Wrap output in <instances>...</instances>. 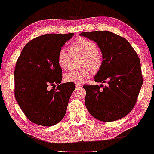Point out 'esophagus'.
I'll list each match as a JSON object with an SVG mask.
<instances>
[{"label":"esophagus","mask_w":154,"mask_h":154,"mask_svg":"<svg viewBox=\"0 0 154 154\" xmlns=\"http://www.w3.org/2000/svg\"><path fill=\"white\" fill-rule=\"evenodd\" d=\"M75 86H76L77 88H81V87L82 86V85L80 84H75Z\"/></svg>","instance_id":"34e87169"}]
</instances>
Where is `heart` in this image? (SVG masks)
<instances>
[{"label": "heart", "mask_w": 154, "mask_h": 154, "mask_svg": "<svg viewBox=\"0 0 154 154\" xmlns=\"http://www.w3.org/2000/svg\"><path fill=\"white\" fill-rule=\"evenodd\" d=\"M72 54H79L83 58L80 62L81 68L73 70L64 75L66 82L82 83L90 75L91 72L96 73L102 68L103 59L98 51L97 44L93 41L84 37H78L69 45ZM70 55L64 49H61L57 54V63L61 69L67 70L69 67Z\"/></svg>", "instance_id": "obj_1"}]
</instances>
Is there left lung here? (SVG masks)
<instances>
[{
  "label": "left lung",
  "mask_w": 154,
  "mask_h": 154,
  "mask_svg": "<svg viewBox=\"0 0 154 154\" xmlns=\"http://www.w3.org/2000/svg\"><path fill=\"white\" fill-rule=\"evenodd\" d=\"M80 35L100 47L103 63L95 82L106 84L83 86L87 109L102 122L124 118L134 109L143 82L137 54L127 39L111 32H84Z\"/></svg>",
  "instance_id": "1"
}]
</instances>
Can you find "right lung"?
I'll return each mask as SVG.
<instances>
[{"label": "right lung", "instance_id": "1", "mask_svg": "<svg viewBox=\"0 0 154 154\" xmlns=\"http://www.w3.org/2000/svg\"><path fill=\"white\" fill-rule=\"evenodd\" d=\"M73 35L49 34L34 38L25 45L17 59L14 96L20 109L34 124L50 127L65 116L75 85L61 84L62 70L57 63V54ZM55 84L57 88L50 90Z\"/></svg>", "mask_w": 154, "mask_h": 154}]
</instances>
